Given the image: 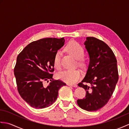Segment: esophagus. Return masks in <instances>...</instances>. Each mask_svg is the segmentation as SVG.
Returning a JSON list of instances; mask_svg holds the SVG:
<instances>
[{
  "label": "esophagus",
  "mask_w": 129,
  "mask_h": 129,
  "mask_svg": "<svg viewBox=\"0 0 129 129\" xmlns=\"http://www.w3.org/2000/svg\"><path fill=\"white\" fill-rule=\"evenodd\" d=\"M67 85L69 86H72L74 87H76L78 86V85L76 84H67Z\"/></svg>",
  "instance_id": "esophagus-1"
}]
</instances>
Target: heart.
Instances as JSON below:
<instances>
[{
    "label": "heart",
    "instance_id": "b5f03b06",
    "mask_svg": "<svg viewBox=\"0 0 129 129\" xmlns=\"http://www.w3.org/2000/svg\"><path fill=\"white\" fill-rule=\"evenodd\" d=\"M66 50L70 55L78 59V63L80 65H83L84 61L82 59L84 55V50L83 46L80 45L75 41H71L66 46ZM61 53L57 51L54 57V64L57 69L61 68V60H60ZM82 76V73L80 70H66L60 73L57 75V78L62 81L69 84H74L78 81Z\"/></svg>",
    "mask_w": 129,
    "mask_h": 129
}]
</instances>
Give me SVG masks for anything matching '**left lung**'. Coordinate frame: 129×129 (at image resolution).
<instances>
[{
  "instance_id": "obj_1",
  "label": "left lung",
  "mask_w": 129,
  "mask_h": 129,
  "mask_svg": "<svg viewBox=\"0 0 129 129\" xmlns=\"http://www.w3.org/2000/svg\"><path fill=\"white\" fill-rule=\"evenodd\" d=\"M89 56L86 75L78 86L86 91L85 98L78 99L81 109L96 111L108 102L119 79L117 60L110 48L94 37H87L84 43Z\"/></svg>"
}]
</instances>
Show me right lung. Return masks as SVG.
Listing matches in <instances>:
<instances>
[{
  "label": "right lung",
  "mask_w": 129,
  "mask_h": 129,
  "mask_svg": "<svg viewBox=\"0 0 129 129\" xmlns=\"http://www.w3.org/2000/svg\"><path fill=\"white\" fill-rule=\"evenodd\" d=\"M64 38H47L34 41L24 48L16 59L14 70L17 89L23 100L35 109H43L56 100L58 91L66 84L53 80L54 60L64 45ZM50 80L48 87L43 81Z\"/></svg>",
  "instance_id": "obj_1"
}]
</instances>
